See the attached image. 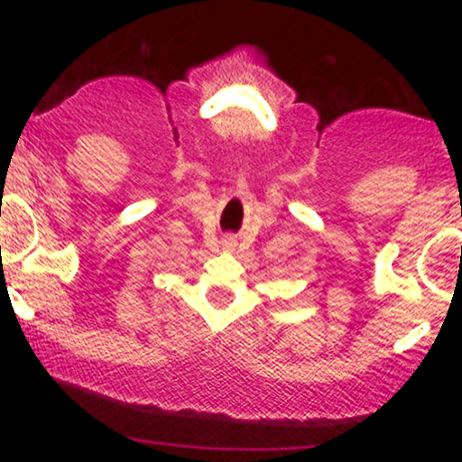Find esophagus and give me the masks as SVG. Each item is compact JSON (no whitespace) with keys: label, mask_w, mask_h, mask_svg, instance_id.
Wrapping results in <instances>:
<instances>
[{"label":"esophagus","mask_w":462,"mask_h":462,"mask_svg":"<svg viewBox=\"0 0 462 462\" xmlns=\"http://www.w3.org/2000/svg\"><path fill=\"white\" fill-rule=\"evenodd\" d=\"M226 245H232V243H230V241H226Z\"/></svg>","instance_id":"obj_1"}]
</instances>
